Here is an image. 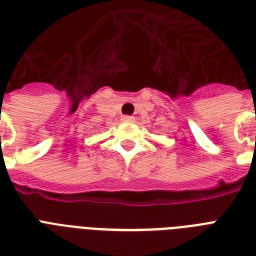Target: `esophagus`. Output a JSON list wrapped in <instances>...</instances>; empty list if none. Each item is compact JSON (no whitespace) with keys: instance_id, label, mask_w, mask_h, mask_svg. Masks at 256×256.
Masks as SVG:
<instances>
[{"instance_id":"esophagus-1","label":"esophagus","mask_w":256,"mask_h":256,"mask_svg":"<svg viewBox=\"0 0 256 256\" xmlns=\"http://www.w3.org/2000/svg\"><path fill=\"white\" fill-rule=\"evenodd\" d=\"M136 120V118L132 116H122V122H134Z\"/></svg>"}]
</instances>
